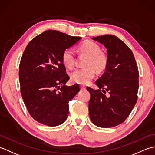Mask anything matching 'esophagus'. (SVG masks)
I'll return each mask as SVG.
<instances>
[{"instance_id":"esophagus-1","label":"esophagus","mask_w":155,"mask_h":155,"mask_svg":"<svg viewBox=\"0 0 155 155\" xmlns=\"http://www.w3.org/2000/svg\"><path fill=\"white\" fill-rule=\"evenodd\" d=\"M80 87H81V90H84V89H86V87H85L84 86H83V85H81Z\"/></svg>"}]
</instances>
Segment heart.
I'll list each match as a JSON object with an SVG mask.
<instances>
[{
	"mask_svg": "<svg viewBox=\"0 0 155 155\" xmlns=\"http://www.w3.org/2000/svg\"><path fill=\"white\" fill-rule=\"evenodd\" d=\"M83 53L88 56L86 62V68H77L71 74V78L75 83L85 84L90 83L94 77L96 71H104L107 64V57L97 44L91 41L83 42L79 47ZM62 61L68 68H72L74 64V52L72 48H66L62 52Z\"/></svg>",
	"mask_w": 155,
	"mask_h": 155,
	"instance_id": "b5f03b06",
	"label": "heart"
}]
</instances>
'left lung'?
Listing matches in <instances>:
<instances>
[{"label":"left lung","mask_w":155,"mask_h":155,"mask_svg":"<svg viewBox=\"0 0 155 155\" xmlns=\"http://www.w3.org/2000/svg\"><path fill=\"white\" fill-rule=\"evenodd\" d=\"M92 39L107 48V64L95 82L99 89L87 88L91 94L89 116L97 127H113L127 119L137 103L139 70L133 52L116 36L105 35Z\"/></svg>","instance_id":"obj_1"}]
</instances>
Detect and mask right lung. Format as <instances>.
Masks as SVG:
<instances>
[{
    "mask_svg": "<svg viewBox=\"0 0 155 155\" xmlns=\"http://www.w3.org/2000/svg\"><path fill=\"white\" fill-rule=\"evenodd\" d=\"M81 39L48 30L29 42L23 52L19 65L21 93L28 113L38 123L56 127L67 119L68 102L80 88L65 85L69 77L62 54Z\"/></svg>",
    "mask_w": 155,
    "mask_h": 155,
    "instance_id": "obj_1",
    "label": "right lung"
}]
</instances>
